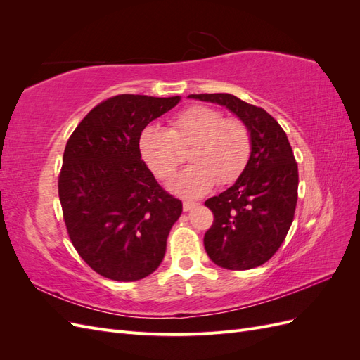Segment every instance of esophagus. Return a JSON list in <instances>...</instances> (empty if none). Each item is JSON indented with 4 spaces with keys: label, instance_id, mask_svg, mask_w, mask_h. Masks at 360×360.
I'll use <instances>...</instances> for the list:
<instances>
[{
    "label": "esophagus",
    "instance_id": "obj_1",
    "mask_svg": "<svg viewBox=\"0 0 360 360\" xmlns=\"http://www.w3.org/2000/svg\"><path fill=\"white\" fill-rule=\"evenodd\" d=\"M195 205H198V202H193V201H183V210L184 212H189L192 210Z\"/></svg>",
    "mask_w": 360,
    "mask_h": 360
}]
</instances>
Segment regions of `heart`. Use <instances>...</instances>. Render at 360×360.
<instances>
[{
  "instance_id": "heart-1",
  "label": "heart",
  "mask_w": 360,
  "mask_h": 360,
  "mask_svg": "<svg viewBox=\"0 0 360 360\" xmlns=\"http://www.w3.org/2000/svg\"><path fill=\"white\" fill-rule=\"evenodd\" d=\"M139 155L159 180H169L183 162L181 150L192 163L169 184L181 197L197 198L234 183L252 153V135L242 118L225 117L209 105H192L174 115L169 127L147 126L139 134Z\"/></svg>"
}]
</instances>
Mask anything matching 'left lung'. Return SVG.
Masks as SVG:
<instances>
[{
    "label": "left lung",
    "instance_id": "obj_1",
    "mask_svg": "<svg viewBox=\"0 0 360 360\" xmlns=\"http://www.w3.org/2000/svg\"><path fill=\"white\" fill-rule=\"evenodd\" d=\"M226 106L248 124L252 153L231 188L204 202L213 213L204 248L214 264L248 270L276 254L294 219L299 171L287 134L263 108L228 93L191 94Z\"/></svg>",
    "mask_w": 360,
    "mask_h": 360
}]
</instances>
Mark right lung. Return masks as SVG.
<instances>
[{
	"label": "right lung",
	"mask_w": 360,
	"mask_h": 360,
	"mask_svg": "<svg viewBox=\"0 0 360 360\" xmlns=\"http://www.w3.org/2000/svg\"><path fill=\"white\" fill-rule=\"evenodd\" d=\"M180 97L118 94L96 105L63 155L58 195L76 252L108 279L139 281L159 267L183 210L141 159L143 129Z\"/></svg>",
	"instance_id": "right-lung-1"
}]
</instances>
